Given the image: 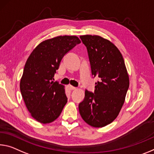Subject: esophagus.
<instances>
[{
    "instance_id": "34e87169",
    "label": "esophagus",
    "mask_w": 154,
    "mask_h": 154,
    "mask_svg": "<svg viewBox=\"0 0 154 154\" xmlns=\"http://www.w3.org/2000/svg\"><path fill=\"white\" fill-rule=\"evenodd\" d=\"M68 88H69L70 90H75L76 89V88L74 87V86H68Z\"/></svg>"
}]
</instances>
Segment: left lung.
<instances>
[{
	"mask_svg": "<svg viewBox=\"0 0 154 154\" xmlns=\"http://www.w3.org/2000/svg\"><path fill=\"white\" fill-rule=\"evenodd\" d=\"M80 38L87 48L92 74L99 81L94 93L86 90L79 111L86 123L102 128L118 116L130 86L129 75L120 51L110 41L99 35Z\"/></svg>",
	"mask_w": 154,
	"mask_h": 154,
	"instance_id": "8db88e82",
	"label": "left lung"
}]
</instances>
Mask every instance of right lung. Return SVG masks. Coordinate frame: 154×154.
Returning <instances> with one entry per match:
<instances>
[{
  "mask_svg": "<svg viewBox=\"0 0 154 154\" xmlns=\"http://www.w3.org/2000/svg\"><path fill=\"white\" fill-rule=\"evenodd\" d=\"M81 43L75 35H60L43 41L26 60L20 83L24 103L41 123L54 121L67 103L64 86L53 81L65 54Z\"/></svg>",
  "mask_w": 154,
  "mask_h": 154,
  "instance_id": "1",
  "label": "right lung"
}]
</instances>
